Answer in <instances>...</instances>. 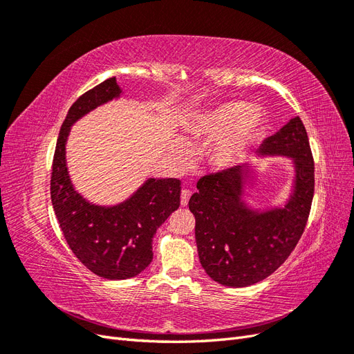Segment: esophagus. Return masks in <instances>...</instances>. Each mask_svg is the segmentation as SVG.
Here are the masks:
<instances>
[{
  "label": "esophagus",
  "instance_id": "34e87169",
  "mask_svg": "<svg viewBox=\"0 0 354 354\" xmlns=\"http://www.w3.org/2000/svg\"><path fill=\"white\" fill-rule=\"evenodd\" d=\"M190 195H192V192L190 190H187V189H183L181 190V199H180V202H181V207H186L187 203H189V199H190Z\"/></svg>",
  "mask_w": 354,
  "mask_h": 354
}]
</instances>
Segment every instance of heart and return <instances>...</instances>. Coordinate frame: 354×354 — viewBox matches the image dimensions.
I'll return each mask as SVG.
<instances>
[{
  "mask_svg": "<svg viewBox=\"0 0 354 354\" xmlns=\"http://www.w3.org/2000/svg\"><path fill=\"white\" fill-rule=\"evenodd\" d=\"M260 128L261 118L255 106L241 100L221 104L205 121V130L214 137L220 138L234 133L221 147L220 158L224 164L239 160L259 136Z\"/></svg>",
  "mask_w": 354,
  "mask_h": 354,
  "instance_id": "1",
  "label": "heart"
}]
</instances>
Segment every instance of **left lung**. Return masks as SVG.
Returning <instances> with one entry per match:
<instances>
[{
	"label": "left lung",
	"instance_id": "1",
	"mask_svg": "<svg viewBox=\"0 0 354 354\" xmlns=\"http://www.w3.org/2000/svg\"><path fill=\"white\" fill-rule=\"evenodd\" d=\"M259 153L294 160V190L282 208L260 212L246 207L242 195L248 168L239 165L203 176L189 201L201 264L224 286H250L279 269L301 238L312 208L315 162L299 116L267 137Z\"/></svg>",
	"mask_w": 354,
	"mask_h": 354
}]
</instances>
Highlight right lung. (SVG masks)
Wrapping results in <instances>:
<instances>
[{"mask_svg":"<svg viewBox=\"0 0 354 354\" xmlns=\"http://www.w3.org/2000/svg\"><path fill=\"white\" fill-rule=\"evenodd\" d=\"M121 93L113 77L71 106L59 133L50 180L53 208L69 248L88 270L112 281L134 277L151 264L153 234L180 207L181 192L177 178H149L120 205L100 207L73 189L65 152L71 125Z\"/></svg>","mask_w":354,"mask_h":354,"instance_id":"right-lung-1","label":"right lung"}]
</instances>
